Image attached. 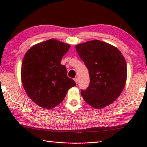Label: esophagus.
<instances>
[{"mask_svg": "<svg viewBox=\"0 0 147 147\" xmlns=\"http://www.w3.org/2000/svg\"><path fill=\"white\" fill-rule=\"evenodd\" d=\"M74 82H76V83L78 84V78H75L74 79Z\"/></svg>", "mask_w": 147, "mask_h": 147, "instance_id": "1", "label": "esophagus"}]
</instances>
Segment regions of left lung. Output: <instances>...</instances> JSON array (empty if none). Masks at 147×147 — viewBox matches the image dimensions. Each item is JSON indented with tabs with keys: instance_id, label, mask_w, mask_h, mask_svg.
Segmentation results:
<instances>
[{
	"instance_id": "left-lung-1",
	"label": "left lung",
	"mask_w": 147,
	"mask_h": 147,
	"mask_svg": "<svg viewBox=\"0 0 147 147\" xmlns=\"http://www.w3.org/2000/svg\"><path fill=\"white\" fill-rule=\"evenodd\" d=\"M75 47L90 74L89 86L81 92L84 100L98 109L111 104L126 85L127 65L124 56L115 47L98 40Z\"/></svg>"
}]
</instances>
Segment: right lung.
Listing matches in <instances>:
<instances>
[{
  "mask_svg": "<svg viewBox=\"0 0 147 147\" xmlns=\"http://www.w3.org/2000/svg\"><path fill=\"white\" fill-rule=\"evenodd\" d=\"M71 46L50 39L32 46L24 56L21 78L24 89L39 107L51 109L60 104L68 90L76 86L61 61Z\"/></svg>",
  "mask_w": 147,
  "mask_h": 147,
  "instance_id": "right-lung-1",
  "label": "right lung"
}]
</instances>
